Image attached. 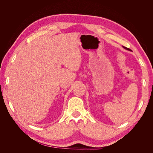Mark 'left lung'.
<instances>
[{"mask_svg": "<svg viewBox=\"0 0 153 153\" xmlns=\"http://www.w3.org/2000/svg\"><path fill=\"white\" fill-rule=\"evenodd\" d=\"M123 48H124V49H126V50H129V51H130V49H129V48H126V47H123Z\"/></svg>", "mask_w": 153, "mask_h": 153, "instance_id": "obj_1", "label": "left lung"}]
</instances>
